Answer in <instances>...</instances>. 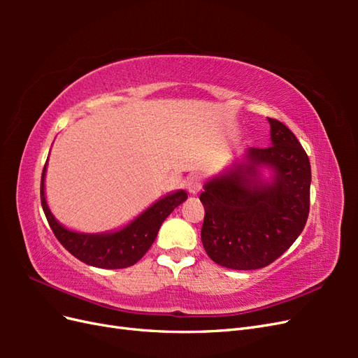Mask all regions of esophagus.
Returning <instances> with one entry per match:
<instances>
[{"label": "esophagus", "instance_id": "obj_1", "mask_svg": "<svg viewBox=\"0 0 358 358\" xmlns=\"http://www.w3.org/2000/svg\"><path fill=\"white\" fill-rule=\"evenodd\" d=\"M201 187H203V180L199 175H192L191 178L187 179V189H188L189 194L200 192Z\"/></svg>", "mask_w": 358, "mask_h": 358}]
</instances>
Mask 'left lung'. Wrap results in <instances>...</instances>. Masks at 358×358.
I'll list each match as a JSON object with an SVG mask.
<instances>
[{
	"mask_svg": "<svg viewBox=\"0 0 358 358\" xmlns=\"http://www.w3.org/2000/svg\"><path fill=\"white\" fill-rule=\"evenodd\" d=\"M268 148L204 183L201 242L216 264L234 270L268 266L296 242L309 215L310 162L297 137L268 117ZM273 171L264 181L261 169Z\"/></svg>",
	"mask_w": 358,
	"mask_h": 358,
	"instance_id": "left-lung-1",
	"label": "left lung"
}]
</instances>
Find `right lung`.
<instances>
[{"label": "right lung", "mask_w": 358, "mask_h": 358, "mask_svg": "<svg viewBox=\"0 0 358 358\" xmlns=\"http://www.w3.org/2000/svg\"><path fill=\"white\" fill-rule=\"evenodd\" d=\"M46 166L43 169L40 199L50 229L61 245L80 262L100 268H125L136 264L148 249L152 246L161 224L175 210L179 204L188 199V194L179 189L167 194L166 197L155 201L143 213L124 229L112 233L85 234L71 231L61 225L52 215L45 197Z\"/></svg>", "instance_id": "1"}]
</instances>
